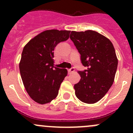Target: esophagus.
I'll list each match as a JSON object with an SVG mask.
<instances>
[{
  "label": "esophagus",
  "instance_id": "obj_1",
  "mask_svg": "<svg viewBox=\"0 0 133 133\" xmlns=\"http://www.w3.org/2000/svg\"><path fill=\"white\" fill-rule=\"evenodd\" d=\"M75 68H72L71 69H69V70H68V73H69V74H71V73H73V72H75Z\"/></svg>",
  "mask_w": 133,
  "mask_h": 133
}]
</instances>
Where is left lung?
Masks as SVG:
<instances>
[{"label": "left lung", "instance_id": "left-lung-1", "mask_svg": "<svg viewBox=\"0 0 133 133\" xmlns=\"http://www.w3.org/2000/svg\"><path fill=\"white\" fill-rule=\"evenodd\" d=\"M70 38L88 69L78 71L81 79L75 84V95L86 104L101 100L113 84L118 66L115 48L107 37L92 30L72 31Z\"/></svg>", "mask_w": 133, "mask_h": 133}]
</instances>
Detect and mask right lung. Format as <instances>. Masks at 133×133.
Wrapping results in <instances>:
<instances>
[{
  "mask_svg": "<svg viewBox=\"0 0 133 133\" xmlns=\"http://www.w3.org/2000/svg\"><path fill=\"white\" fill-rule=\"evenodd\" d=\"M71 31L50 29L42 32L24 48L19 69L24 85L35 102L45 104L54 100L68 75L65 69L54 66V49L69 38Z\"/></svg>",
  "mask_w": 133,
  "mask_h": 133,
  "instance_id": "add662e5",
  "label": "right lung"
}]
</instances>
